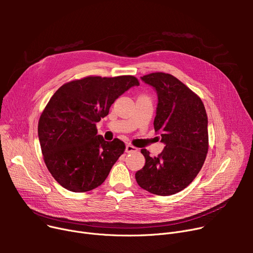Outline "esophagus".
<instances>
[{"mask_svg":"<svg viewBox=\"0 0 253 253\" xmlns=\"http://www.w3.org/2000/svg\"><path fill=\"white\" fill-rule=\"evenodd\" d=\"M137 149L135 147H133L132 144H127L126 145V149H125V152L126 153H133V152H136Z\"/></svg>","mask_w":253,"mask_h":253,"instance_id":"34e87169","label":"esophagus"}]
</instances>
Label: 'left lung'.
I'll list each match as a JSON object with an SVG mask.
<instances>
[{
  "instance_id": "left-lung-1",
  "label": "left lung",
  "mask_w": 253,
  "mask_h": 253,
  "mask_svg": "<svg viewBox=\"0 0 253 253\" xmlns=\"http://www.w3.org/2000/svg\"><path fill=\"white\" fill-rule=\"evenodd\" d=\"M141 80L156 90L158 105L155 131L165 143L163 152L151 157L141 150L145 164L135 173L140 188L154 195L176 194L195 179L208 152V119L196 93L170 74L153 73Z\"/></svg>"
}]
</instances>
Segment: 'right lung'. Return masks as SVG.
Returning <instances> with one entry per match:
<instances>
[{"label": "right lung", "instance_id": "right-lung-1", "mask_svg": "<svg viewBox=\"0 0 253 253\" xmlns=\"http://www.w3.org/2000/svg\"><path fill=\"white\" fill-rule=\"evenodd\" d=\"M133 76L86 77L63 84L50 98L38 124L44 162L66 190L84 193L108 177L125 151L118 138L105 141L96 123L109 115L111 105L125 91L138 86Z\"/></svg>", "mask_w": 253, "mask_h": 253}]
</instances>
